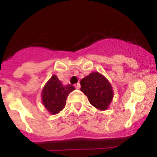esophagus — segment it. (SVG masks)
<instances>
[{
    "instance_id": "34e87169",
    "label": "esophagus",
    "mask_w": 157,
    "mask_h": 157,
    "mask_svg": "<svg viewBox=\"0 0 157 157\" xmlns=\"http://www.w3.org/2000/svg\"><path fill=\"white\" fill-rule=\"evenodd\" d=\"M80 86H81V85H80V83H76V84H75V87L76 89L80 88Z\"/></svg>"
}]
</instances>
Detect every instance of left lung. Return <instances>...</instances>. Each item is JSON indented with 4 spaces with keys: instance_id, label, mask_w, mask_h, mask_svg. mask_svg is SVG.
<instances>
[{
    "instance_id": "1",
    "label": "left lung",
    "mask_w": 157,
    "mask_h": 157,
    "mask_svg": "<svg viewBox=\"0 0 157 157\" xmlns=\"http://www.w3.org/2000/svg\"><path fill=\"white\" fill-rule=\"evenodd\" d=\"M81 91L87 96L91 104L100 110L108 109L113 96L112 86L98 72L91 73L82 79Z\"/></svg>"
}]
</instances>
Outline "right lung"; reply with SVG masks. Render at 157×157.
<instances>
[{
    "label": "right lung",
    "instance_id": "add662e5",
    "mask_svg": "<svg viewBox=\"0 0 157 157\" xmlns=\"http://www.w3.org/2000/svg\"><path fill=\"white\" fill-rule=\"evenodd\" d=\"M73 90H75L73 86H63L57 76L53 75L43 89V103L48 112L56 114L65 108L66 98Z\"/></svg>",
    "mask_w": 157,
    "mask_h": 157
}]
</instances>
